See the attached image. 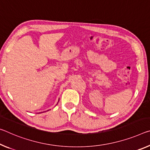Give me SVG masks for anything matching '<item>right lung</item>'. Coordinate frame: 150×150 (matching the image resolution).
<instances>
[{
  "label": "right lung",
  "mask_w": 150,
  "mask_h": 150,
  "mask_svg": "<svg viewBox=\"0 0 150 150\" xmlns=\"http://www.w3.org/2000/svg\"><path fill=\"white\" fill-rule=\"evenodd\" d=\"M48 111H49V110H48Z\"/></svg>",
  "instance_id": "1"
}]
</instances>
